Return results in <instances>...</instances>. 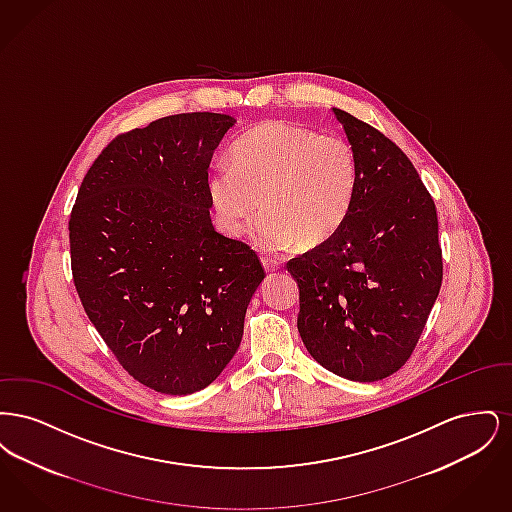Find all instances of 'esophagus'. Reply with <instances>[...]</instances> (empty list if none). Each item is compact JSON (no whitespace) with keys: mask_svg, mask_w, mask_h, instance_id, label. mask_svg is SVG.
<instances>
[{"mask_svg":"<svg viewBox=\"0 0 512 512\" xmlns=\"http://www.w3.org/2000/svg\"><path fill=\"white\" fill-rule=\"evenodd\" d=\"M261 263H263V267H265V270H267V272H276V270L280 268V265H278L276 261H272V259H263Z\"/></svg>","mask_w":512,"mask_h":512,"instance_id":"34e87169","label":"esophagus"}]
</instances>
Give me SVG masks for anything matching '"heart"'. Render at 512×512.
Returning a JSON list of instances; mask_svg holds the SVG:
<instances>
[{
  "instance_id": "b5f03b06",
  "label": "heart",
  "mask_w": 512,
  "mask_h": 512,
  "mask_svg": "<svg viewBox=\"0 0 512 512\" xmlns=\"http://www.w3.org/2000/svg\"><path fill=\"white\" fill-rule=\"evenodd\" d=\"M359 190V159L338 134L288 121L251 128L232 149V165H217L207 194L220 228L238 238L251 228L261 251L315 249L332 240L349 217Z\"/></svg>"
}]
</instances>
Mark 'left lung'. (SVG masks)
I'll list each match as a JSON object with an SVG mask.
<instances>
[{"label": "left lung", "instance_id": "left-lung-1", "mask_svg": "<svg viewBox=\"0 0 512 512\" xmlns=\"http://www.w3.org/2000/svg\"><path fill=\"white\" fill-rule=\"evenodd\" d=\"M359 159V190L340 232L292 259L297 330L318 365L378 382L407 363L441 288L436 205L407 155L334 109Z\"/></svg>", "mask_w": 512, "mask_h": 512}]
</instances>
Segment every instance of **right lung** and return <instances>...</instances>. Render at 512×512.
<instances>
[{
    "label": "right lung",
    "mask_w": 512,
    "mask_h": 512,
    "mask_svg": "<svg viewBox=\"0 0 512 512\" xmlns=\"http://www.w3.org/2000/svg\"><path fill=\"white\" fill-rule=\"evenodd\" d=\"M236 119L172 115L115 138L76 195V292L122 368L151 390L207 388L236 355L265 270L219 234L209 165Z\"/></svg>",
    "instance_id": "obj_1"
}]
</instances>
